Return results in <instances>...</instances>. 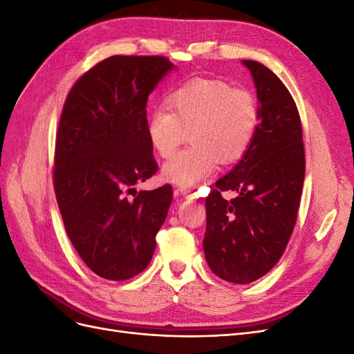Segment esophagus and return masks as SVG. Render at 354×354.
<instances>
[{"mask_svg": "<svg viewBox=\"0 0 354 354\" xmlns=\"http://www.w3.org/2000/svg\"><path fill=\"white\" fill-rule=\"evenodd\" d=\"M176 194L177 195H183L186 198H194V192H192V189H187V187H177L176 189Z\"/></svg>", "mask_w": 354, "mask_h": 354, "instance_id": "esophagus-1", "label": "esophagus"}]
</instances>
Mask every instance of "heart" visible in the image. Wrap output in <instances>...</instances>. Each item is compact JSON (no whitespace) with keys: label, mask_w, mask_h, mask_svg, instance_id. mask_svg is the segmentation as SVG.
Wrapping results in <instances>:
<instances>
[{"label":"heart","mask_w":354,"mask_h":354,"mask_svg":"<svg viewBox=\"0 0 354 354\" xmlns=\"http://www.w3.org/2000/svg\"><path fill=\"white\" fill-rule=\"evenodd\" d=\"M167 108L147 118L146 133L155 151L168 158L183 145L187 131L192 145L162 167V177L178 186H194L248 151L260 122L255 95L232 88L220 80H190L167 95Z\"/></svg>","instance_id":"obj_1"}]
</instances>
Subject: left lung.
Returning <instances> with one entry per match:
<instances>
[{"label":"left lung","mask_w":354,"mask_h":354,"mask_svg":"<svg viewBox=\"0 0 354 354\" xmlns=\"http://www.w3.org/2000/svg\"><path fill=\"white\" fill-rule=\"evenodd\" d=\"M257 90L260 122L248 151L205 201L203 252L209 269L232 283H251L282 257L295 226L306 158L297 104L264 65L242 60ZM239 196L226 201L221 192Z\"/></svg>","instance_id":"left-lung-1"}]
</instances>
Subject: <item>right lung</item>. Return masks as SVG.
<instances>
[{"label": "right lung", "mask_w": 354, "mask_h": 354, "mask_svg": "<svg viewBox=\"0 0 354 354\" xmlns=\"http://www.w3.org/2000/svg\"><path fill=\"white\" fill-rule=\"evenodd\" d=\"M174 68L162 56L108 57L75 82L63 106L56 199L73 248L103 279L125 281L146 269L173 201L169 185L134 186L158 171L146 104Z\"/></svg>", "instance_id": "obj_1"}]
</instances>
